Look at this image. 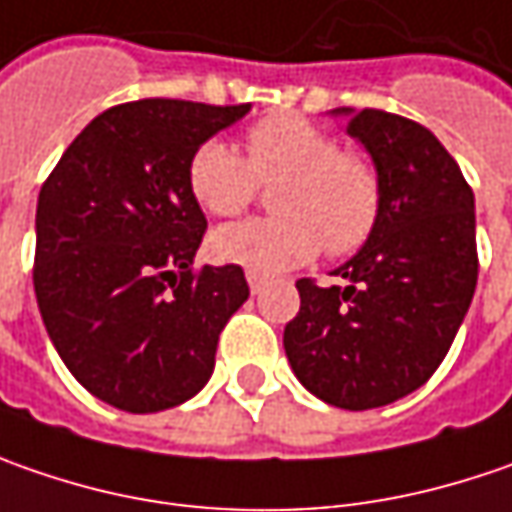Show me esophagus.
<instances>
[{"label": "esophagus", "mask_w": 512, "mask_h": 512, "mask_svg": "<svg viewBox=\"0 0 512 512\" xmlns=\"http://www.w3.org/2000/svg\"><path fill=\"white\" fill-rule=\"evenodd\" d=\"M246 280H249V289H252V295H260V292L269 286V280L263 278V275H257V272H246Z\"/></svg>", "instance_id": "obj_1"}]
</instances>
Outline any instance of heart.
Returning a JSON list of instances; mask_svg holds the SVG:
<instances>
[{
    "instance_id": "1",
    "label": "heart",
    "mask_w": 512,
    "mask_h": 512,
    "mask_svg": "<svg viewBox=\"0 0 512 512\" xmlns=\"http://www.w3.org/2000/svg\"><path fill=\"white\" fill-rule=\"evenodd\" d=\"M189 191L212 217L240 214L257 183H275L278 217H257L209 234L217 263L278 275L321 252L361 249L381 217V180L367 157L341 151L332 131L298 114H275L246 131V157L226 140H206L189 160Z\"/></svg>"
}]
</instances>
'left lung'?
I'll use <instances>...</instances> for the list:
<instances>
[{"mask_svg": "<svg viewBox=\"0 0 512 512\" xmlns=\"http://www.w3.org/2000/svg\"><path fill=\"white\" fill-rule=\"evenodd\" d=\"M381 180V217L332 275L298 280L283 329L292 372L321 401L372 410L430 381L476 292V200L430 128L378 108H335Z\"/></svg>", "mask_w": 512, "mask_h": 512, "instance_id": "8db88e82", "label": "left lung"}]
</instances>
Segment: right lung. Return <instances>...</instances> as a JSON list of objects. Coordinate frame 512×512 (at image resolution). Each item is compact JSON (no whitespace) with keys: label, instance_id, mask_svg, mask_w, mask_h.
Instances as JSON below:
<instances>
[{"label":"right lung","instance_id":"right-lung-1","mask_svg":"<svg viewBox=\"0 0 512 512\" xmlns=\"http://www.w3.org/2000/svg\"><path fill=\"white\" fill-rule=\"evenodd\" d=\"M249 108L114 105L79 131L39 191L34 289L48 338L79 384L117 410L194 398L223 326L249 298L240 266L191 272L206 214L186 180L194 148Z\"/></svg>","mask_w":512,"mask_h":512}]
</instances>
